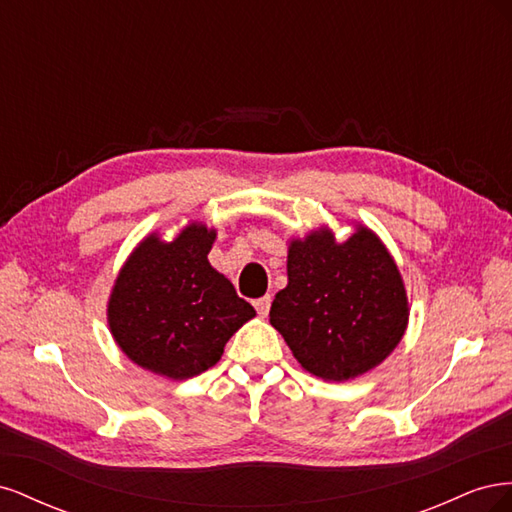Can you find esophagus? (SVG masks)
I'll use <instances>...</instances> for the list:
<instances>
[{
	"mask_svg": "<svg viewBox=\"0 0 512 512\" xmlns=\"http://www.w3.org/2000/svg\"><path fill=\"white\" fill-rule=\"evenodd\" d=\"M254 307H256V312H258L260 316H267L269 309H271V297H269V294H265V297L256 299V301H254Z\"/></svg>",
	"mask_w": 512,
	"mask_h": 512,
	"instance_id": "obj_1",
	"label": "esophagus"
}]
</instances>
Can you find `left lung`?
<instances>
[{"label":"left lung","mask_w":512,"mask_h":512,"mask_svg":"<svg viewBox=\"0 0 512 512\" xmlns=\"http://www.w3.org/2000/svg\"><path fill=\"white\" fill-rule=\"evenodd\" d=\"M269 320L309 374L350 380L382 363L408 324L406 290L391 254L361 228L337 245L327 230L288 250V286Z\"/></svg>","instance_id":"obj_1"}]
</instances>
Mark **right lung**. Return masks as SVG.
Listing matches in <instances>:
<instances>
[{"label":"right lung","instance_id":"1","mask_svg":"<svg viewBox=\"0 0 512 512\" xmlns=\"http://www.w3.org/2000/svg\"><path fill=\"white\" fill-rule=\"evenodd\" d=\"M215 230L185 228L173 243L149 237L121 269L108 324L130 359L160 376L185 380L220 361L243 322L256 316L207 254Z\"/></svg>","mask_w":512,"mask_h":512}]
</instances>
